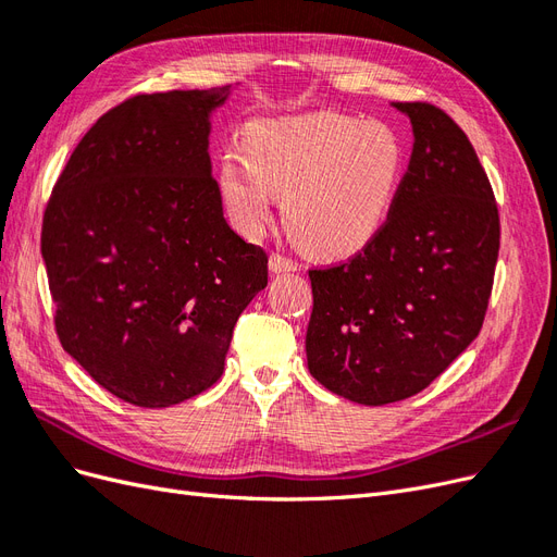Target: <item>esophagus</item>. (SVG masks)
I'll use <instances>...</instances> for the list:
<instances>
[{"instance_id":"34e87169","label":"esophagus","mask_w":557,"mask_h":557,"mask_svg":"<svg viewBox=\"0 0 557 557\" xmlns=\"http://www.w3.org/2000/svg\"><path fill=\"white\" fill-rule=\"evenodd\" d=\"M269 272H272V274L297 272V262H293L290 258H285V256H278V252H272V256H269Z\"/></svg>"}]
</instances>
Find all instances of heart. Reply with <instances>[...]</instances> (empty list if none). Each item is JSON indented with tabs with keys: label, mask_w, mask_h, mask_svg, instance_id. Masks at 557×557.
I'll return each instance as SVG.
<instances>
[{
	"label": "heart",
	"mask_w": 557,
	"mask_h": 557,
	"mask_svg": "<svg viewBox=\"0 0 557 557\" xmlns=\"http://www.w3.org/2000/svg\"><path fill=\"white\" fill-rule=\"evenodd\" d=\"M244 156L218 160L215 185L230 223L258 239L274 199L295 246L315 260H348L391 223L409 166L391 123L339 111L262 117L242 134Z\"/></svg>",
	"instance_id": "b5f03b06"
}]
</instances>
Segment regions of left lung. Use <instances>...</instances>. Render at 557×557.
<instances>
[{"label":"left lung","instance_id":"1","mask_svg":"<svg viewBox=\"0 0 557 557\" xmlns=\"http://www.w3.org/2000/svg\"><path fill=\"white\" fill-rule=\"evenodd\" d=\"M391 107L413 129L391 223L352 260L309 272V372L364 407L420 393L476 339L499 252L493 188L467 134L432 104Z\"/></svg>","mask_w":557,"mask_h":557}]
</instances>
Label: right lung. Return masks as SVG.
Returning a JSON list of instances; mask_svg holds the SVG:
<instances>
[{"instance_id": "1", "label": "right lung", "mask_w": 557, "mask_h": 557, "mask_svg": "<svg viewBox=\"0 0 557 557\" xmlns=\"http://www.w3.org/2000/svg\"><path fill=\"white\" fill-rule=\"evenodd\" d=\"M232 86L132 97L90 127L48 201L41 256L62 348L115 397L164 409L223 374L267 285L211 178V117Z\"/></svg>"}]
</instances>
